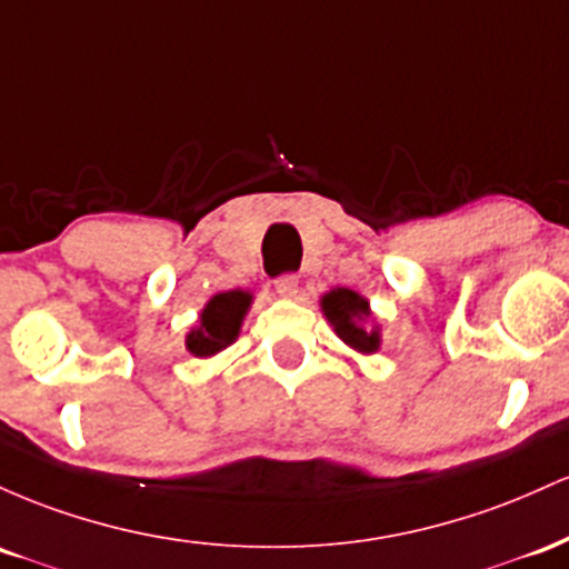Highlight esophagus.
Segmentation results:
<instances>
[{
    "instance_id": "1",
    "label": "esophagus",
    "mask_w": 569,
    "mask_h": 569,
    "mask_svg": "<svg viewBox=\"0 0 569 569\" xmlns=\"http://www.w3.org/2000/svg\"><path fill=\"white\" fill-rule=\"evenodd\" d=\"M273 290H277L279 296L292 298L298 292V277L296 273H282V277L273 279Z\"/></svg>"
}]
</instances>
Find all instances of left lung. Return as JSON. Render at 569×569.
Listing matches in <instances>:
<instances>
[{
    "label": "left lung",
    "instance_id": "obj_1",
    "mask_svg": "<svg viewBox=\"0 0 569 569\" xmlns=\"http://www.w3.org/2000/svg\"><path fill=\"white\" fill-rule=\"evenodd\" d=\"M325 317L330 319V325L336 328V333L349 343V347L357 349V352L370 355L379 349V333L376 330L362 328V317H368V301L357 292L347 290V287H338V290H330L328 296L322 298Z\"/></svg>",
    "mask_w": 569,
    "mask_h": 569
}]
</instances>
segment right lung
<instances>
[{"label": "right lung", "instance_id": "add662e5", "mask_svg": "<svg viewBox=\"0 0 569 569\" xmlns=\"http://www.w3.org/2000/svg\"><path fill=\"white\" fill-rule=\"evenodd\" d=\"M252 296L244 290H228L214 296L207 303L201 315V325L188 336V349L199 357H209L220 349H226L228 343L236 341L241 328V319H244L247 309H250Z\"/></svg>", "mask_w": 569, "mask_h": 569}]
</instances>
